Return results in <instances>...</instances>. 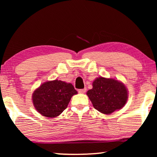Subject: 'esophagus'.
I'll return each instance as SVG.
<instances>
[{
    "label": "esophagus",
    "instance_id": "34e87169",
    "mask_svg": "<svg viewBox=\"0 0 157 157\" xmlns=\"http://www.w3.org/2000/svg\"><path fill=\"white\" fill-rule=\"evenodd\" d=\"M86 91V89L84 88V89H78V92L79 94H84L85 92Z\"/></svg>",
    "mask_w": 157,
    "mask_h": 157
}]
</instances>
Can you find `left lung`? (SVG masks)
<instances>
[{"label":"left lung","mask_w":157,"mask_h":157,"mask_svg":"<svg viewBox=\"0 0 157 157\" xmlns=\"http://www.w3.org/2000/svg\"><path fill=\"white\" fill-rule=\"evenodd\" d=\"M94 108L100 112L110 114L126 104L128 95L124 85L114 79L100 77L93 82V89L86 93Z\"/></svg>","instance_id":"left-lung-1"}]
</instances>
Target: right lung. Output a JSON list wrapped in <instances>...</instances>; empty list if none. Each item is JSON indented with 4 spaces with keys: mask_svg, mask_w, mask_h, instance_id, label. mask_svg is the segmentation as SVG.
<instances>
[{
    "mask_svg": "<svg viewBox=\"0 0 157 157\" xmlns=\"http://www.w3.org/2000/svg\"><path fill=\"white\" fill-rule=\"evenodd\" d=\"M77 94L73 84L55 79L45 82L36 89L33 102L42 116L55 118L66 109L71 98Z\"/></svg>",
    "mask_w": 157,
    "mask_h": 157,
    "instance_id": "right-lung-1",
    "label": "right lung"
}]
</instances>
